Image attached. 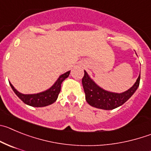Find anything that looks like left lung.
Masks as SVG:
<instances>
[{
    "instance_id": "8db88e82",
    "label": "left lung",
    "mask_w": 151,
    "mask_h": 151,
    "mask_svg": "<svg viewBox=\"0 0 151 151\" xmlns=\"http://www.w3.org/2000/svg\"><path fill=\"white\" fill-rule=\"evenodd\" d=\"M81 81L88 104L97 109L111 110L121 106L132 96L139 86L140 74L133 86L121 93L109 92L99 88L94 81L91 79L86 71H85Z\"/></svg>"
}]
</instances>
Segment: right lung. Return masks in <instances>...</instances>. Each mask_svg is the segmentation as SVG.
Instances as JSON below:
<instances>
[{
  "label": "right lung",
  "instance_id": "right-lung-1",
  "mask_svg": "<svg viewBox=\"0 0 151 151\" xmlns=\"http://www.w3.org/2000/svg\"><path fill=\"white\" fill-rule=\"evenodd\" d=\"M70 73V71H68L65 73L64 74L61 75L52 88L44 92L37 93V94H22L15 89L11 83H9V85L15 93L18 96V97L22 102H24L25 104L33 106V107H44V106L52 104L57 100L59 93L60 91L61 83L63 82L65 78L69 76Z\"/></svg>",
  "mask_w": 151,
  "mask_h": 151
}]
</instances>
